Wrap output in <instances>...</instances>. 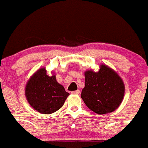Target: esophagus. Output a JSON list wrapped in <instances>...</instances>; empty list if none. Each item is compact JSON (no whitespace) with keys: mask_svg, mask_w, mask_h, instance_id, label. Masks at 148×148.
<instances>
[{"mask_svg":"<svg viewBox=\"0 0 148 148\" xmlns=\"http://www.w3.org/2000/svg\"><path fill=\"white\" fill-rule=\"evenodd\" d=\"M79 93H80V91L79 90L71 92V94H73V95H78V94H79Z\"/></svg>","mask_w":148,"mask_h":148,"instance_id":"1","label":"esophagus"}]
</instances>
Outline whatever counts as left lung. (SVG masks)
<instances>
[{"label":"left lung","instance_id":"8db88e82","mask_svg":"<svg viewBox=\"0 0 148 148\" xmlns=\"http://www.w3.org/2000/svg\"><path fill=\"white\" fill-rule=\"evenodd\" d=\"M85 86L81 97L86 106L97 114L113 112L122 102L124 84L119 74L106 65H101L97 72L84 73Z\"/></svg>","mask_w":148,"mask_h":148}]
</instances>
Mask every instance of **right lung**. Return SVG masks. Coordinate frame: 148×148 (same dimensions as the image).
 Listing matches in <instances>:
<instances>
[{
  "mask_svg": "<svg viewBox=\"0 0 148 148\" xmlns=\"http://www.w3.org/2000/svg\"><path fill=\"white\" fill-rule=\"evenodd\" d=\"M25 95L34 110L42 114H51L62 107L69 93L57 82L55 75H48L45 68H41L27 82Z\"/></svg>",
  "mask_w": 148,
  "mask_h": 148,
  "instance_id": "add662e5",
  "label": "right lung"
}]
</instances>
